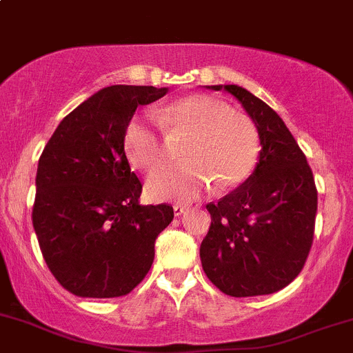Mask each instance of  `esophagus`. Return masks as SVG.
Here are the masks:
<instances>
[{"label":"esophagus","instance_id":"obj_1","mask_svg":"<svg viewBox=\"0 0 353 353\" xmlns=\"http://www.w3.org/2000/svg\"><path fill=\"white\" fill-rule=\"evenodd\" d=\"M185 211H188V206H184V204H176V206H174V214L176 216L184 214Z\"/></svg>","mask_w":353,"mask_h":353}]
</instances>
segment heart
<instances>
[{
  "mask_svg": "<svg viewBox=\"0 0 353 353\" xmlns=\"http://www.w3.org/2000/svg\"><path fill=\"white\" fill-rule=\"evenodd\" d=\"M164 132L188 134L184 162L150 174L154 199H194L211 184L214 191L236 188L250 177L259 157V134L246 114L209 95H189L127 123L123 147L130 164L152 170L165 159Z\"/></svg>",
  "mask_w": 353,
  "mask_h": 353,
  "instance_id": "1",
  "label": "heart"
}]
</instances>
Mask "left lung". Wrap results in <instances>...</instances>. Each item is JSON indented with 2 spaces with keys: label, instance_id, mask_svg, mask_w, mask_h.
<instances>
[{
  "label": "left lung",
  "instance_id": "8db88e82",
  "mask_svg": "<svg viewBox=\"0 0 353 353\" xmlns=\"http://www.w3.org/2000/svg\"><path fill=\"white\" fill-rule=\"evenodd\" d=\"M224 88L256 125L261 152L254 172L218 203L201 243L206 276L230 296L270 295L303 270L315 234L316 185L303 150L280 115L238 85Z\"/></svg>",
  "mask_w": 353,
  "mask_h": 353
}]
</instances>
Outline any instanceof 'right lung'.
I'll return each mask as SVG.
<instances>
[{
    "instance_id": "obj_1",
    "label": "right lung",
    "mask_w": 353,
    "mask_h": 353,
    "mask_svg": "<svg viewBox=\"0 0 353 353\" xmlns=\"http://www.w3.org/2000/svg\"><path fill=\"white\" fill-rule=\"evenodd\" d=\"M168 88L112 85L60 122L38 161L33 228L46 266L70 293L115 298L149 273L170 204L141 206L123 134L135 108Z\"/></svg>"
}]
</instances>
